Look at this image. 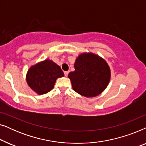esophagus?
Instances as JSON below:
<instances>
[{
	"mask_svg": "<svg viewBox=\"0 0 146 146\" xmlns=\"http://www.w3.org/2000/svg\"><path fill=\"white\" fill-rule=\"evenodd\" d=\"M68 73H69V71H65L64 72V76H67L68 74Z\"/></svg>",
	"mask_w": 146,
	"mask_h": 146,
	"instance_id": "34e87169",
	"label": "esophagus"
}]
</instances>
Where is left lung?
I'll use <instances>...</instances> for the list:
<instances>
[{
    "label": "left lung",
    "instance_id": "obj_1",
    "mask_svg": "<svg viewBox=\"0 0 146 146\" xmlns=\"http://www.w3.org/2000/svg\"><path fill=\"white\" fill-rule=\"evenodd\" d=\"M75 70L69 73L73 90L86 97H94L104 90L110 79V70L98 56L84 53L77 58Z\"/></svg>",
    "mask_w": 146,
    "mask_h": 146
}]
</instances>
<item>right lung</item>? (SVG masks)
<instances>
[{
  "instance_id": "right-lung-1",
  "label": "right lung",
  "mask_w": 146,
  "mask_h": 146,
  "mask_svg": "<svg viewBox=\"0 0 146 146\" xmlns=\"http://www.w3.org/2000/svg\"><path fill=\"white\" fill-rule=\"evenodd\" d=\"M64 76L60 67L49 60L32 66L28 71V84L38 94H44L52 90L58 78Z\"/></svg>"
}]
</instances>
